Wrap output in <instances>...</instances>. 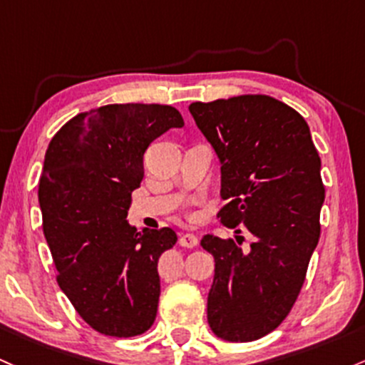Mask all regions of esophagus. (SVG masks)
Returning <instances> with one entry per match:
<instances>
[{"mask_svg":"<svg viewBox=\"0 0 365 365\" xmlns=\"http://www.w3.org/2000/svg\"><path fill=\"white\" fill-rule=\"evenodd\" d=\"M180 246H183V247H195L199 244V239H197V235H194V234H182L180 235Z\"/></svg>","mask_w":365,"mask_h":365,"instance_id":"34e87169","label":"esophagus"}]
</instances>
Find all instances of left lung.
I'll return each instance as SVG.
<instances>
[{"label": "left lung", "mask_w": 365, "mask_h": 365, "mask_svg": "<svg viewBox=\"0 0 365 365\" xmlns=\"http://www.w3.org/2000/svg\"><path fill=\"white\" fill-rule=\"evenodd\" d=\"M189 110L222 163L225 201L216 218L241 234L204 235L215 258L207 322L227 341H255L289 315L320 237L324 189L310 128L293 107L268 95L194 102Z\"/></svg>", "instance_id": "1"}]
</instances>
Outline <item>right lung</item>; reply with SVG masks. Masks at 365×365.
<instances>
[{
  "mask_svg": "<svg viewBox=\"0 0 365 365\" xmlns=\"http://www.w3.org/2000/svg\"><path fill=\"white\" fill-rule=\"evenodd\" d=\"M182 114L159 103H109L69 119L51 138L39 178L43 232L57 282L100 334L131 338L158 314V262L176 244L170 227L126 222L143 178V152Z\"/></svg>",
  "mask_w": 365,
  "mask_h": 365,
  "instance_id": "right-lung-1",
  "label": "right lung"
}]
</instances>
